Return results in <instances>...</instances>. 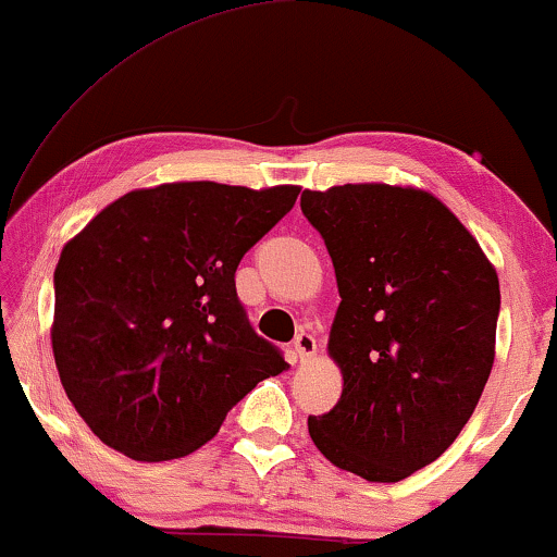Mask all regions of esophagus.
<instances>
[{"label": "esophagus", "instance_id": "esophagus-1", "mask_svg": "<svg viewBox=\"0 0 557 557\" xmlns=\"http://www.w3.org/2000/svg\"><path fill=\"white\" fill-rule=\"evenodd\" d=\"M314 352H317V339L311 337L309 332H299V334H296V339H294V355H296V360L307 362V360H311V357H314Z\"/></svg>", "mask_w": 557, "mask_h": 557}]
</instances>
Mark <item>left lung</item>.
<instances>
[{"label":"left lung","instance_id":"8db88e82","mask_svg":"<svg viewBox=\"0 0 557 557\" xmlns=\"http://www.w3.org/2000/svg\"><path fill=\"white\" fill-rule=\"evenodd\" d=\"M334 263L330 355L342 395L309 416L334 467L400 482L436 461L474 413L494 362L499 278L459 218L413 187L304 189Z\"/></svg>","mask_w":557,"mask_h":557}]
</instances>
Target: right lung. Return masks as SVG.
I'll return each mask as SVG.
<instances>
[{"label":"right lung","instance_id":"1","mask_svg":"<svg viewBox=\"0 0 557 557\" xmlns=\"http://www.w3.org/2000/svg\"><path fill=\"white\" fill-rule=\"evenodd\" d=\"M296 197L288 185L134 189L63 248L52 352L106 446L136 461L193 454L235 403L288 368L250 326L235 271Z\"/></svg>","mask_w":557,"mask_h":557}]
</instances>
